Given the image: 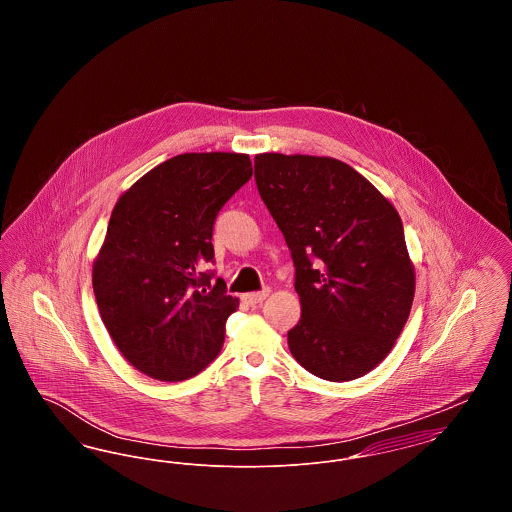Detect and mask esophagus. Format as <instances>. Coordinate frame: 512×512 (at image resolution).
I'll return each instance as SVG.
<instances>
[{
  "instance_id": "esophagus-1",
  "label": "esophagus",
  "mask_w": 512,
  "mask_h": 512,
  "mask_svg": "<svg viewBox=\"0 0 512 512\" xmlns=\"http://www.w3.org/2000/svg\"><path fill=\"white\" fill-rule=\"evenodd\" d=\"M267 295L268 290H263V292L245 293L244 301L247 305L255 307V305H261V303L267 299Z\"/></svg>"
}]
</instances>
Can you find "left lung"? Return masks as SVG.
I'll return each mask as SVG.
<instances>
[{"label": "left lung", "mask_w": 512, "mask_h": 512, "mask_svg": "<svg viewBox=\"0 0 512 512\" xmlns=\"http://www.w3.org/2000/svg\"><path fill=\"white\" fill-rule=\"evenodd\" d=\"M255 182L292 251L301 318L295 361L347 382L380 365L413 305L414 268L395 207L332 157L261 153Z\"/></svg>", "instance_id": "1"}]
</instances>
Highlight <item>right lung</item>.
Masks as SVG:
<instances>
[{
    "instance_id": "obj_1",
    "label": "right lung",
    "mask_w": 512,
    "mask_h": 512,
    "mask_svg": "<svg viewBox=\"0 0 512 512\" xmlns=\"http://www.w3.org/2000/svg\"><path fill=\"white\" fill-rule=\"evenodd\" d=\"M244 153H182L117 201L94 263L99 315L124 359L161 382L211 365L240 299L215 272L213 226L251 178Z\"/></svg>"
}]
</instances>
